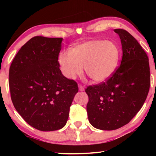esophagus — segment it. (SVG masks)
I'll return each mask as SVG.
<instances>
[{"instance_id":"esophagus-1","label":"esophagus","mask_w":156,"mask_h":156,"mask_svg":"<svg viewBox=\"0 0 156 156\" xmlns=\"http://www.w3.org/2000/svg\"><path fill=\"white\" fill-rule=\"evenodd\" d=\"M79 89H80V90L82 91H84L85 87L84 86V85H82V84H79Z\"/></svg>"}]
</instances>
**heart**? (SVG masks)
Masks as SVG:
<instances>
[{
  "mask_svg": "<svg viewBox=\"0 0 156 156\" xmlns=\"http://www.w3.org/2000/svg\"><path fill=\"white\" fill-rule=\"evenodd\" d=\"M120 50L114 42L90 40L69 51L59 53L58 62L63 75L74 80L81 75L84 67L87 75L96 82H104L116 71Z\"/></svg>",
  "mask_w": 156,
  "mask_h": 156,
  "instance_id": "heart-1",
  "label": "heart"
}]
</instances>
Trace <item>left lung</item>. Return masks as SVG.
Listing matches in <instances>:
<instances>
[{
	"label": "left lung",
	"mask_w": 156,
	"mask_h": 156,
	"mask_svg": "<svg viewBox=\"0 0 156 156\" xmlns=\"http://www.w3.org/2000/svg\"><path fill=\"white\" fill-rule=\"evenodd\" d=\"M122 45L121 65L105 82L89 86L87 105L89 123L111 131L130 122L144 105L151 84L148 57L129 32L115 29Z\"/></svg>",
	"instance_id": "obj_1"
}]
</instances>
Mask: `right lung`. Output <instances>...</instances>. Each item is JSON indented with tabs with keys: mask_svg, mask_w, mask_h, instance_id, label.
I'll return each instance as SVG.
<instances>
[{
	"mask_svg": "<svg viewBox=\"0 0 156 156\" xmlns=\"http://www.w3.org/2000/svg\"><path fill=\"white\" fill-rule=\"evenodd\" d=\"M62 38L35 36L17 53L9 69L10 97L23 119L42 131L65 126L69 108L79 90L66 78L58 57Z\"/></svg>",
	"mask_w": 156,
	"mask_h": 156,
	"instance_id": "1",
	"label": "right lung"
}]
</instances>
